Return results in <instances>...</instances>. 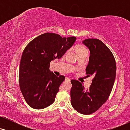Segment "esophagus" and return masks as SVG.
<instances>
[{"label": "esophagus", "instance_id": "obj_1", "mask_svg": "<svg viewBox=\"0 0 130 130\" xmlns=\"http://www.w3.org/2000/svg\"><path fill=\"white\" fill-rule=\"evenodd\" d=\"M65 80L66 81H70V79L68 78V77H65Z\"/></svg>", "mask_w": 130, "mask_h": 130}]
</instances>
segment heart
I'll use <instances>...</instances> for the list:
<instances>
[{
    "mask_svg": "<svg viewBox=\"0 0 130 130\" xmlns=\"http://www.w3.org/2000/svg\"><path fill=\"white\" fill-rule=\"evenodd\" d=\"M83 51H87V50L86 49V47H85L84 46H79L76 50L77 53H80V52H83Z\"/></svg>",
    "mask_w": 130,
    "mask_h": 130,
    "instance_id": "b5f03b06",
    "label": "heart"
}]
</instances>
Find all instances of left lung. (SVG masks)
<instances>
[{
    "mask_svg": "<svg viewBox=\"0 0 130 130\" xmlns=\"http://www.w3.org/2000/svg\"><path fill=\"white\" fill-rule=\"evenodd\" d=\"M83 43L89 49L90 56L86 68L87 76L93 77L89 89L85 90L79 80L71 83V104L80 114H93L108 99L116 75V60L111 50L101 40L89 38Z\"/></svg>",
    "mask_w": 130,
    "mask_h": 130,
    "instance_id": "1",
    "label": "left lung"
}]
</instances>
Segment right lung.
Masks as SVG:
<instances>
[{
	"instance_id": "obj_1",
	"label": "right lung",
	"mask_w": 130,
	"mask_h": 130,
	"mask_svg": "<svg viewBox=\"0 0 130 130\" xmlns=\"http://www.w3.org/2000/svg\"><path fill=\"white\" fill-rule=\"evenodd\" d=\"M76 38H62L47 32L34 38L25 47L19 65V84L25 100L32 108L41 109L55 101L65 76L57 77L51 72L50 62L62 57Z\"/></svg>"
}]
</instances>
